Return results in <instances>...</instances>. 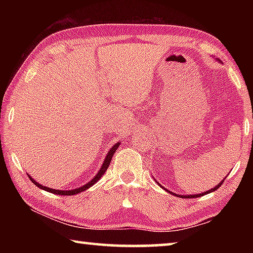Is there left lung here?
Returning a JSON list of instances; mask_svg holds the SVG:
<instances>
[{"label": "left lung", "instance_id": "left-lung-1", "mask_svg": "<svg viewBox=\"0 0 253 253\" xmlns=\"http://www.w3.org/2000/svg\"><path fill=\"white\" fill-rule=\"evenodd\" d=\"M217 60H219V59H217ZM221 62V61H220ZM154 179H155V177H154ZM224 179H225V177L223 178V179H222V181L219 183V184H217V185L216 186H214L213 188H211V190H209V191H205L204 192V193H200V194H188V195H181V194H175V193H173V192H170V191H169V190H166V188L165 187H163L162 185H161V184L160 183H158L157 181H156V179H155V181H156V183L158 184V185H160L162 188H163V190H165L166 192H168V193H169V194H172V195H175V196H178V198H188V199H192V198H200V196H203V195H205V194H209V193H212V192H214V191H216L217 190V188H219L221 185H222V183H223L224 182Z\"/></svg>", "mask_w": 253, "mask_h": 253}]
</instances>
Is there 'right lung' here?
Masks as SVG:
<instances>
[{
	"label": "right lung",
	"instance_id": "obj_1",
	"mask_svg": "<svg viewBox=\"0 0 253 253\" xmlns=\"http://www.w3.org/2000/svg\"><path fill=\"white\" fill-rule=\"evenodd\" d=\"M119 145H121V142H117L116 144L113 145V147H111V148L109 149V152L107 153V155H106V157H105L104 163H102L100 169L98 170V173L95 175V177L91 178L90 181H89L88 183H85L84 185L80 186V187H77V188H74V190H57V188H50V187H48V186H43V185H42V184L38 183V182L36 181V179L32 178V176H31V175H30V174H28V176H29L30 179H31L34 185H37L38 187H40L41 190H44V191H46V192H49V193H53V194H58V195H75V194L81 193V192H84V191H85V190H88L89 187H91V186L93 185V184L97 183V182L99 181V179L102 177V175H104V174L106 173L107 169H108L111 158H113L115 152L117 151V148L119 147Z\"/></svg>",
	"mask_w": 253,
	"mask_h": 253
}]
</instances>
